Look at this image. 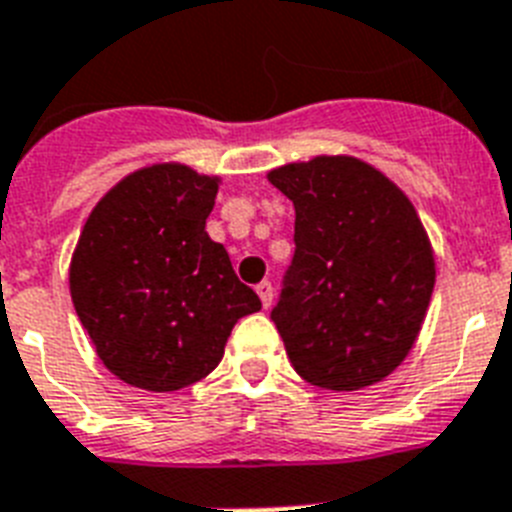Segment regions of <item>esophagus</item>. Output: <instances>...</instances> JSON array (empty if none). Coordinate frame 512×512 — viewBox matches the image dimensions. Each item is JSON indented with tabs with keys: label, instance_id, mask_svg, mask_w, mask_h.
<instances>
[{
	"label": "esophagus",
	"instance_id": "esophagus-1",
	"mask_svg": "<svg viewBox=\"0 0 512 512\" xmlns=\"http://www.w3.org/2000/svg\"><path fill=\"white\" fill-rule=\"evenodd\" d=\"M257 297H260V302H263V307H270V302H273V284L270 281H263V284L255 286Z\"/></svg>",
	"mask_w": 512,
	"mask_h": 512
}]
</instances>
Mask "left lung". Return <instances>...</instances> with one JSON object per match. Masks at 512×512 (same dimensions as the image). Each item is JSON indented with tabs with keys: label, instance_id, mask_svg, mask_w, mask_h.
<instances>
[{
	"label": "left lung",
	"instance_id": "obj_1",
	"mask_svg": "<svg viewBox=\"0 0 512 512\" xmlns=\"http://www.w3.org/2000/svg\"><path fill=\"white\" fill-rule=\"evenodd\" d=\"M268 181L297 215L270 313L294 371L334 392L376 384L413 350L434 292V252L413 202L347 155L292 162Z\"/></svg>",
	"mask_w": 512,
	"mask_h": 512
}]
</instances>
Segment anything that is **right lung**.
Returning a JSON list of instances; mask_svg holds the SVG:
<instances>
[{
	"mask_svg": "<svg viewBox=\"0 0 512 512\" xmlns=\"http://www.w3.org/2000/svg\"><path fill=\"white\" fill-rule=\"evenodd\" d=\"M218 178L181 162L141 168L91 210L70 260V297L99 360L147 392L215 371L239 318L260 310L205 231Z\"/></svg>",
	"mask_w": 512,
	"mask_h": 512,
	"instance_id": "right-lung-1",
	"label": "right lung"
}]
</instances>
